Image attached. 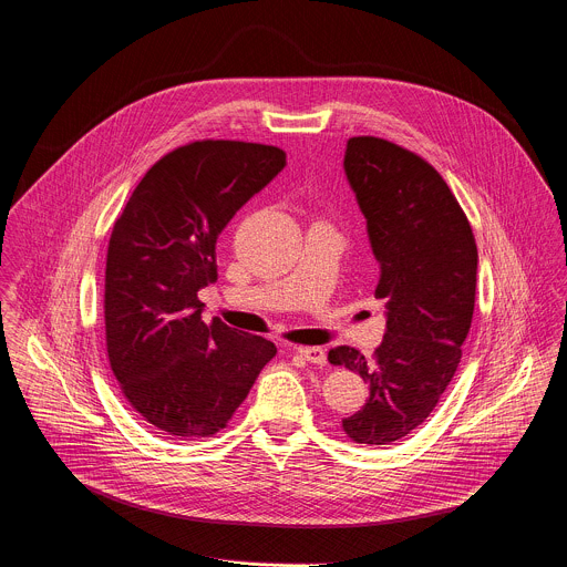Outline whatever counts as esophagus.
Segmentation results:
<instances>
[{
  "instance_id": "34e87169",
  "label": "esophagus",
  "mask_w": 567,
  "mask_h": 567,
  "mask_svg": "<svg viewBox=\"0 0 567 567\" xmlns=\"http://www.w3.org/2000/svg\"><path fill=\"white\" fill-rule=\"evenodd\" d=\"M296 353H300L307 362H313V364L327 362V353L322 347H296Z\"/></svg>"
}]
</instances>
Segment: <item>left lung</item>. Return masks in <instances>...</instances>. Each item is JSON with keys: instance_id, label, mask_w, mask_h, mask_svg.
I'll use <instances>...</instances> for the list:
<instances>
[{"instance_id": "left-lung-1", "label": "left lung", "mask_w": 567, "mask_h": 567, "mask_svg": "<svg viewBox=\"0 0 567 567\" xmlns=\"http://www.w3.org/2000/svg\"><path fill=\"white\" fill-rule=\"evenodd\" d=\"M344 173L381 265L375 298L385 300L388 327L371 360L342 344L329 362L369 383L367 403L342 419L344 434L392 445L425 423L454 379L474 316L478 251L447 182L421 155L383 137H349Z\"/></svg>"}]
</instances>
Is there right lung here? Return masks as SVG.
Instances as JSON below:
<instances>
[{"instance_id":"obj_1","label":"right lung","mask_w":567,"mask_h":567,"mask_svg":"<svg viewBox=\"0 0 567 567\" xmlns=\"http://www.w3.org/2000/svg\"><path fill=\"white\" fill-rule=\"evenodd\" d=\"M287 164L278 146L200 140L159 157L115 220L104 278L106 353L128 405L159 434L225 430L276 344L214 318L216 243Z\"/></svg>"}]
</instances>
